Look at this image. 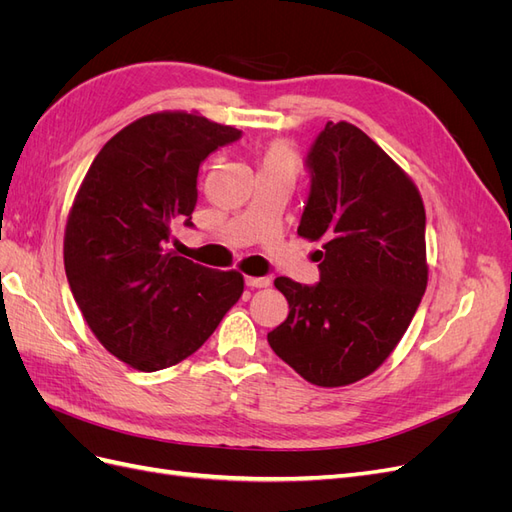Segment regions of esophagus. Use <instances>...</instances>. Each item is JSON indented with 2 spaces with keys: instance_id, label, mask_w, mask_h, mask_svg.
<instances>
[{
  "instance_id": "obj_1",
  "label": "esophagus",
  "mask_w": 512,
  "mask_h": 512,
  "mask_svg": "<svg viewBox=\"0 0 512 512\" xmlns=\"http://www.w3.org/2000/svg\"><path fill=\"white\" fill-rule=\"evenodd\" d=\"M245 284L250 288H267L271 280L269 277H245Z\"/></svg>"
}]
</instances>
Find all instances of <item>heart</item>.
Masks as SVG:
<instances>
[{
  "mask_svg": "<svg viewBox=\"0 0 512 512\" xmlns=\"http://www.w3.org/2000/svg\"><path fill=\"white\" fill-rule=\"evenodd\" d=\"M299 156L286 141H273L260 153V173H297Z\"/></svg>",
  "mask_w": 512,
  "mask_h": 512,
  "instance_id": "1",
  "label": "heart"
}]
</instances>
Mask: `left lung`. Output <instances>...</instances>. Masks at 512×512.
Masks as SVG:
<instances>
[{
  "label": "left lung",
  "instance_id": "obj_1",
  "mask_svg": "<svg viewBox=\"0 0 512 512\" xmlns=\"http://www.w3.org/2000/svg\"><path fill=\"white\" fill-rule=\"evenodd\" d=\"M312 173L299 237L320 241V282L277 277L288 318L267 339L318 386L363 380L389 359L427 288L425 207L414 181L348 121H329L305 160Z\"/></svg>",
  "mask_w": 512,
  "mask_h": 512
}]
</instances>
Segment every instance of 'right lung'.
Here are the masks:
<instances>
[{
  "label": "right lung",
  "mask_w": 512,
  "mask_h": 512,
  "mask_svg": "<svg viewBox=\"0 0 512 512\" xmlns=\"http://www.w3.org/2000/svg\"><path fill=\"white\" fill-rule=\"evenodd\" d=\"M241 130L200 113L145 115L108 141L72 203L64 265L98 342L141 371L188 359L243 294V275L168 250L194 226L198 168Z\"/></svg>",
  "instance_id": "1"
}]
</instances>
